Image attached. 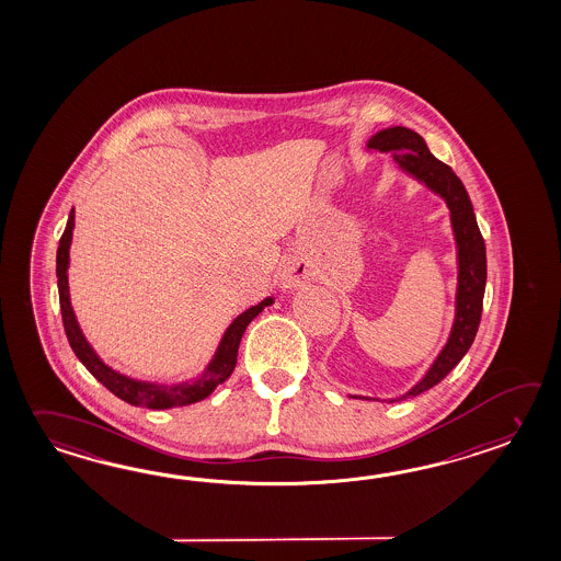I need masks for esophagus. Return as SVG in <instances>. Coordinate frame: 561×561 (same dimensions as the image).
I'll use <instances>...</instances> for the list:
<instances>
[{
    "instance_id": "esophagus-1",
    "label": "esophagus",
    "mask_w": 561,
    "mask_h": 561,
    "mask_svg": "<svg viewBox=\"0 0 561 561\" xmlns=\"http://www.w3.org/2000/svg\"><path fill=\"white\" fill-rule=\"evenodd\" d=\"M310 279L311 267L304 260H291L279 272V287H284V289H298V287L310 284Z\"/></svg>"
}]
</instances>
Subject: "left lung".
<instances>
[{
    "label": "left lung",
    "instance_id": "8db88e82",
    "mask_svg": "<svg viewBox=\"0 0 561 561\" xmlns=\"http://www.w3.org/2000/svg\"><path fill=\"white\" fill-rule=\"evenodd\" d=\"M366 150L392 152V159L399 167V171L409 174L424 187L431 188L435 195L447 203L450 229H453L455 250H457L455 318H453L445 346L436 354L433 364L426 368L423 378L411 390H407L404 394L394 399L380 400L350 394L352 399L399 402V400L419 397L424 390L438 385L471 348L481 322L483 296H485V241L479 231L473 203L469 199V193L462 185L461 179L453 173L448 164L436 159L419 133H414L407 126H390L373 135L366 142Z\"/></svg>",
    "mask_w": 561,
    "mask_h": 561
}]
</instances>
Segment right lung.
<instances>
[{"label":"right lung","instance_id":"add662e5","mask_svg":"<svg viewBox=\"0 0 561 561\" xmlns=\"http://www.w3.org/2000/svg\"><path fill=\"white\" fill-rule=\"evenodd\" d=\"M75 209L70 211L68 224L64 229L58 253H56V275H58V294H60V310H62L64 330L70 346L75 350L78 360L87 366L88 373L92 374L100 385L108 388L114 397L125 400L133 407H145L152 411H164L173 407H185L199 400L207 399L215 388L225 382L237 364V350L239 342L255 316H260L265 306H272L274 296L263 298L260 304L251 306L241 311L231 324L227 325L224 336L219 340V346L213 354L211 362L207 368L193 380L174 382V385H159V382H145L130 378L126 374L111 368L106 362L100 358L96 350L90 346L84 332L76 320L75 308L70 301V286H68V267H70V245H72V233H75Z\"/></svg>","mask_w":561,"mask_h":561}]
</instances>
